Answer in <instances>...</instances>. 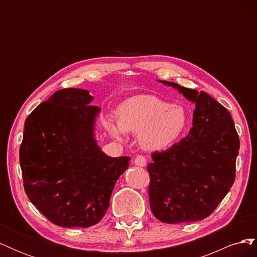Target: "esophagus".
<instances>
[{
	"mask_svg": "<svg viewBox=\"0 0 257 257\" xmlns=\"http://www.w3.org/2000/svg\"><path fill=\"white\" fill-rule=\"evenodd\" d=\"M134 164L137 165V166L144 167L147 164V160H146V158L144 157V155H137V157L134 160Z\"/></svg>",
	"mask_w": 257,
	"mask_h": 257,
	"instance_id": "obj_1",
	"label": "esophagus"
}]
</instances>
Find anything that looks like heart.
Segmentation results:
<instances>
[{"mask_svg": "<svg viewBox=\"0 0 257 257\" xmlns=\"http://www.w3.org/2000/svg\"><path fill=\"white\" fill-rule=\"evenodd\" d=\"M189 116L181 105H172L154 95H138L118 108V120H109L110 135L122 139L126 132L138 134L148 151H161L176 143L188 126Z\"/></svg>", "mask_w": 257, "mask_h": 257, "instance_id": "b5f03b06", "label": "heart"}]
</instances>
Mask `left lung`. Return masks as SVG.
Returning <instances> with one entry per match:
<instances>
[{
  "label": "left lung",
  "instance_id": "obj_1",
  "mask_svg": "<svg viewBox=\"0 0 257 257\" xmlns=\"http://www.w3.org/2000/svg\"><path fill=\"white\" fill-rule=\"evenodd\" d=\"M195 104L189 135L148 165L149 198L163 223L200 221L211 214L235 180L239 136L228 110L206 92L162 81Z\"/></svg>",
  "mask_w": 257,
  "mask_h": 257
}]
</instances>
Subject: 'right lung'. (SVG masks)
I'll return each mask as SVG.
<instances>
[{
	"mask_svg": "<svg viewBox=\"0 0 257 257\" xmlns=\"http://www.w3.org/2000/svg\"><path fill=\"white\" fill-rule=\"evenodd\" d=\"M88 90L62 89L25 122L20 146L23 186L29 199L53 224L90 227L103 219L114 184L130 164L111 158L95 139L100 108Z\"/></svg>",
	"mask_w": 257,
	"mask_h": 257,
	"instance_id": "obj_1",
	"label": "right lung"
}]
</instances>
